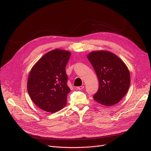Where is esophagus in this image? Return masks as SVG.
I'll use <instances>...</instances> for the list:
<instances>
[{"label": "esophagus", "mask_w": 151, "mask_h": 151, "mask_svg": "<svg viewBox=\"0 0 151 151\" xmlns=\"http://www.w3.org/2000/svg\"><path fill=\"white\" fill-rule=\"evenodd\" d=\"M84 88V86H79V87H77V89H79V90H81Z\"/></svg>", "instance_id": "1"}]
</instances>
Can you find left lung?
Listing matches in <instances>:
<instances>
[{
    "label": "left lung",
    "instance_id": "1",
    "mask_svg": "<svg viewBox=\"0 0 151 151\" xmlns=\"http://www.w3.org/2000/svg\"><path fill=\"white\" fill-rule=\"evenodd\" d=\"M88 59L99 81L93 100L107 106L117 104L125 96L130 84V71L125 63L114 53L104 50L90 52Z\"/></svg>",
    "mask_w": 151,
    "mask_h": 151
}]
</instances>
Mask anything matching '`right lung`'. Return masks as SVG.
Instances as JSON below:
<instances>
[{"label": "right lung", "mask_w": 151, "mask_h": 151, "mask_svg": "<svg viewBox=\"0 0 151 151\" xmlns=\"http://www.w3.org/2000/svg\"><path fill=\"white\" fill-rule=\"evenodd\" d=\"M71 53L55 49L46 53L32 68L27 91L34 104L49 113H55L67 104L70 89L67 84L65 67Z\"/></svg>", "instance_id": "obj_1"}]
</instances>
